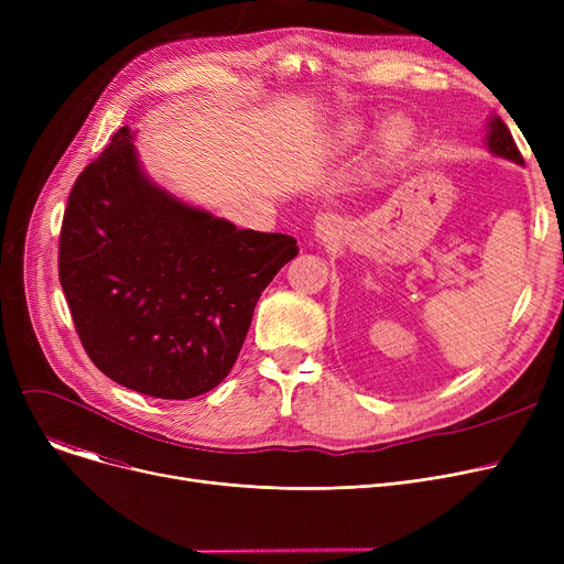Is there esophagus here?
<instances>
[{"instance_id": "esophagus-1", "label": "esophagus", "mask_w": 564, "mask_h": 564, "mask_svg": "<svg viewBox=\"0 0 564 564\" xmlns=\"http://www.w3.org/2000/svg\"><path fill=\"white\" fill-rule=\"evenodd\" d=\"M340 230V219L334 217V215H317L315 221H313V232L317 240H332V237H336V232Z\"/></svg>"}]
</instances>
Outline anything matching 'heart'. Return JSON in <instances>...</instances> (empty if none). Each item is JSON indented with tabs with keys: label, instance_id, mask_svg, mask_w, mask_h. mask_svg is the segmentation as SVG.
Instances as JSON below:
<instances>
[{
	"label": "heart",
	"instance_id": "obj_1",
	"mask_svg": "<svg viewBox=\"0 0 564 564\" xmlns=\"http://www.w3.org/2000/svg\"><path fill=\"white\" fill-rule=\"evenodd\" d=\"M413 137H416V128L404 116L393 118V121L387 123V128L381 130L379 137V155L383 162H395L400 160L406 148L413 143ZM364 139V126L359 121H349L345 126L338 128L336 132V141L340 145H351V143H359Z\"/></svg>",
	"mask_w": 564,
	"mask_h": 564
}]
</instances>
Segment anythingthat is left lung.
<instances>
[{"mask_svg":"<svg viewBox=\"0 0 564 564\" xmlns=\"http://www.w3.org/2000/svg\"><path fill=\"white\" fill-rule=\"evenodd\" d=\"M485 145L494 158L508 160V162H514V164L523 166V158L519 153V148H517L508 126L502 123L500 116H496V113L489 116L487 123H485Z\"/></svg>","mask_w":564,"mask_h":564,"instance_id":"obj_1","label":"left lung"}]
</instances>
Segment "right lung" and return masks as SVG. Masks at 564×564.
Returning <instances> with one entry per match:
<instances>
[{"mask_svg":"<svg viewBox=\"0 0 564 564\" xmlns=\"http://www.w3.org/2000/svg\"><path fill=\"white\" fill-rule=\"evenodd\" d=\"M134 139L123 126L77 177L58 279L98 370L143 395L189 400L230 372L260 292L300 247L175 196L143 171Z\"/></svg>","mask_w":564,"mask_h":564,"instance_id":"right-lung-1","label":"right lung"}]
</instances>
